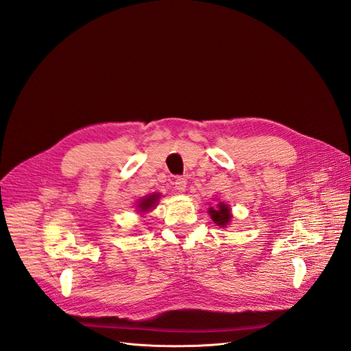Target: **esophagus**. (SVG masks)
Returning <instances> with one entry per match:
<instances>
[{
  "label": "esophagus",
  "mask_w": 351,
  "mask_h": 351,
  "mask_svg": "<svg viewBox=\"0 0 351 351\" xmlns=\"http://www.w3.org/2000/svg\"><path fill=\"white\" fill-rule=\"evenodd\" d=\"M186 184H187V182L184 177H177L174 180V187H176V190H178V192H184Z\"/></svg>",
  "instance_id": "esophagus-1"
}]
</instances>
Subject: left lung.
<instances>
[{
  "label": "left lung",
  "instance_id": "obj_1",
  "mask_svg": "<svg viewBox=\"0 0 351 351\" xmlns=\"http://www.w3.org/2000/svg\"><path fill=\"white\" fill-rule=\"evenodd\" d=\"M209 214H210V218L214 219L215 224H218L219 227H226L228 224V221L231 219L230 208L227 205L222 204V202H221V204H218L217 209L210 208L209 209Z\"/></svg>",
  "mask_w": 351,
  "mask_h": 351
}]
</instances>
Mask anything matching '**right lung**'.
<instances>
[{
  "label": "right lung",
  "instance_id": "1",
  "mask_svg": "<svg viewBox=\"0 0 351 351\" xmlns=\"http://www.w3.org/2000/svg\"><path fill=\"white\" fill-rule=\"evenodd\" d=\"M158 197H159V195H151V196H147V197H145L141 204H139V208H141V210H147V209H151L155 204H156V200H158Z\"/></svg>",
  "mask_w": 351,
  "mask_h": 351
}]
</instances>
